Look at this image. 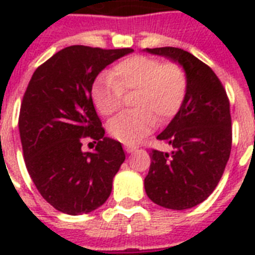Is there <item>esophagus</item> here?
<instances>
[{
	"label": "esophagus",
	"instance_id": "obj_1",
	"mask_svg": "<svg viewBox=\"0 0 255 255\" xmlns=\"http://www.w3.org/2000/svg\"><path fill=\"white\" fill-rule=\"evenodd\" d=\"M124 148H126V151L128 152V153H132V152H135L136 149H137V147L136 145H124Z\"/></svg>",
	"mask_w": 255,
	"mask_h": 255
}]
</instances>
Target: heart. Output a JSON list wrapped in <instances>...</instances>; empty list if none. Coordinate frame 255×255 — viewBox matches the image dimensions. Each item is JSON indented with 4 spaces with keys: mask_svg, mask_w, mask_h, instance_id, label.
<instances>
[{
    "mask_svg": "<svg viewBox=\"0 0 255 255\" xmlns=\"http://www.w3.org/2000/svg\"><path fill=\"white\" fill-rule=\"evenodd\" d=\"M109 75L92 83L91 99L96 111L111 116L122 107L123 94L135 92L132 107L108 123V132L124 144H135L161 122L173 118L188 91V74L178 63H163L147 55L128 57L114 66Z\"/></svg>",
    "mask_w": 255,
    "mask_h": 255,
    "instance_id": "heart-1",
    "label": "heart"
}]
</instances>
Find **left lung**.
<instances>
[{
	"mask_svg": "<svg viewBox=\"0 0 255 255\" xmlns=\"http://www.w3.org/2000/svg\"><path fill=\"white\" fill-rule=\"evenodd\" d=\"M145 51L180 63L188 74V91L181 108L157 136L173 151L152 149L144 188L157 205L189 209L212 194L229 160V98L213 70L185 50L156 47Z\"/></svg>",
	"mask_w": 255,
	"mask_h": 255,
	"instance_id": "left-lung-1",
	"label": "left lung"
}]
</instances>
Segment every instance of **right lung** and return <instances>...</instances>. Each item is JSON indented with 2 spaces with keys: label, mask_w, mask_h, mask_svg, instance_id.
Segmentation results:
<instances>
[{
  "label": "right lung",
  "mask_w": 255,
  "mask_h": 255,
  "mask_svg": "<svg viewBox=\"0 0 255 255\" xmlns=\"http://www.w3.org/2000/svg\"><path fill=\"white\" fill-rule=\"evenodd\" d=\"M132 51L69 46L27 85L18 119L23 159L38 192L62 213H90L111 194L126 155L119 141L104 136L91 87L106 66ZM86 137L98 141L94 152L81 151Z\"/></svg>",
  "instance_id": "obj_1"
}]
</instances>
